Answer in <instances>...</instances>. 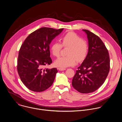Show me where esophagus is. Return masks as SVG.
Masks as SVG:
<instances>
[{
    "label": "esophagus",
    "mask_w": 122,
    "mask_h": 122,
    "mask_svg": "<svg viewBox=\"0 0 122 122\" xmlns=\"http://www.w3.org/2000/svg\"><path fill=\"white\" fill-rule=\"evenodd\" d=\"M58 70L60 71H65L66 70V68H59Z\"/></svg>",
    "instance_id": "34e87169"
}]
</instances>
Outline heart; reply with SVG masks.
Returning a JSON list of instances; mask_svg holds the SVG:
<instances>
[{"label": "heart", "mask_w": 122, "mask_h": 122, "mask_svg": "<svg viewBox=\"0 0 122 122\" xmlns=\"http://www.w3.org/2000/svg\"><path fill=\"white\" fill-rule=\"evenodd\" d=\"M62 44L58 41H54L50 48L52 54L59 57L62 47H68L67 49L68 55L62 56L57 59L54 62L55 65L62 68L75 65L79 61L84 60L88 51L87 42L73 32H69L61 37Z\"/></svg>", "instance_id": "obj_1"}]
</instances>
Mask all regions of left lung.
Masks as SVG:
<instances>
[{
    "label": "left lung",
    "mask_w": 122,
    "mask_h": 122,
    "mask_svg": "<svg viewBox=\"0 0 122 122\" xmlns=\"http://www.w3.org/2000/svg\"><path fill=\"white\" fill-rule=\"evenodd\" d=\"M88 40L87 54L78 68L72 81L73 87L81 93L93 92L104 83L110 70L108 51L101 39L87 30L83 29Z\"/></svg>",
    "instance_id": "1"
}]
</instances>
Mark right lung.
Returning a JSON list of instances; mask_svg holds the SVG:
<instances>
[{"mask_svg": "<svg viewBox=\"0 0 122 122\" xmlns=\"http://www.w3.org/2000/svg\"><path fill=\"white\" fill-rule=\"evenodd\" d=\"M63 30L41 27L30 34L22 44L17 70L21 81L30 90L42 92L53 84L57 69L44 67L52 63L49 45Z\"/></svg>", "mask_w": 122, "mask_h": 122, "instance_id": "add662e5", "label": "right lung"}]
</instances>
